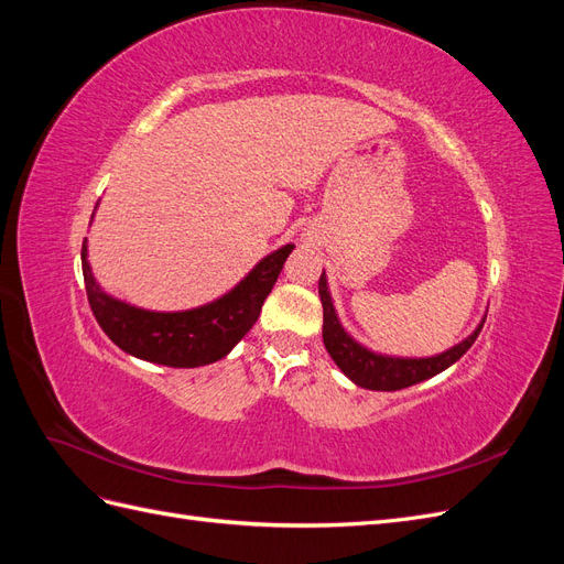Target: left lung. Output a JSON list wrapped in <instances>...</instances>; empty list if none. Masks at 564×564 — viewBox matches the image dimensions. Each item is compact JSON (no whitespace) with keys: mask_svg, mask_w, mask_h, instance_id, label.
<instances>
[{"mask_svg":"<svg viewBox=\"0 0 564 564\" xmlns=\"http://www.w3.org/2000/svg\"><path fill=\"white\" fill-rule=\"evenodd\" d=\"M319 301L324 311V324H322L324 348H327L332 360L352 383L367 390H402L431 379L440 371H445L458 360V357H464V352L475 344V338L482 332V324H485L480 322L468 338H464L458 346L449 348L447 352H440L435 357H419V360L416 357H390V355L367 350L365 346L357 344L344 327H340L324 272L319 278Z\"/></svg>","mask_w":564,"mask_h":564,"instance_id":"left-lung-1","label":"left lung"}]
</instances>
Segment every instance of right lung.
<instances>
[{"mask_svg":"<svg viewBox=\"0 0 564 564\" xmlns=\"http://www.w3.org/2000/svg\"><path fill=\"white\" fill-rule=\"evenodd\" d=\"M292 249L294 245H284L265 256L226 296L181 313L143 311L106 294L89 268L87 240L82 245V272L94 317L115 346L145 362L187 369L212 365L240 344L259 319Z\"/></svg>","mask_w":564,"mask_h":564,"instance_id":"right-lung-1","label":"right lung"}]
</instances>
